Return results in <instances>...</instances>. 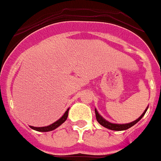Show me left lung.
Masks as SVG:
<instances>
[{
	"mask_svg": "<svg viewBox=\"0 0 161 161\" xmlns=\"http://www.w3.org/2000/svg\"><path fill=\"white\" fill-rule=\"evenodd\" d=\"M148 107H149V105L146 107V109L145 110L143 114L139 117L138 119H136V120H134V121L132 122H130V123H126V124H115V123H111V122L108 121V120H106L105 118H103V117L99 114V112L97 111V110H96V108H95V112H96V116L97 121H98L99 124L101 125L102 126L105 127V128H107V129L109 130H125L129 129V128L132 127L133 125H135L139 120H141V118H142V117L145 115V114H146Z\"/></svg>",
	"mask_w": 161,
	"mask_h": 161,
	"instance_id": "obj_1",
	"label": "left lung"
}]
</instances>
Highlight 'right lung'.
I'll return each mask as SVG.
<instances>
[{"mask_svg":"<svg viewBox=\"0 0 161 161\" xmlns=\"http://www.w3.org/2000/svg\"><path fill=\"white\" fill-rule=\"evenodd\" d=\"M69 110H70V108H68L66 111L65 112V114L62 115V116L60 117V119L58 120H56V122H54L51 125H49L47 126H42V127H35V126H31V125H30V127L31 128L32 130H36V131H40V132H48V131H51V130H54L56 128H58L60 125L64 123V122L67 119L68 117V112H69Z\"/></svg>","mask_w":161,"mask_h":161,"instance_id":"obj_1","label":"right lung"}]
</instances>
